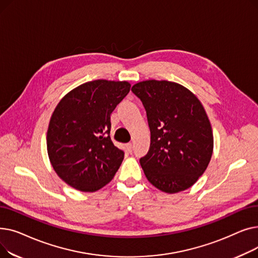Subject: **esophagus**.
I'll return each instance as SVG.
<instances>
[{
	"instance_id": "obj_1",
	"label": "esophagus",
	"mask_w": 258,
	"mask_h": 258,
	"mask_svg": "<svg viewBox=\"0 0 258 258\" xmlns=\"http://www.w3.org/2000/svg\"><path fill=\"white\" fill-rule=\"evenodd\" d=\"M125 147H126V150H127L128 153H132V151H133V144L132 143L125 144Z\"/></svg>"
}]
</instances>
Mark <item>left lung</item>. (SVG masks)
I'll list each match as a JSON object with an SVG mask.
<instances>
[{"label": "left lung", "instance_id": "obj_1", "mask_svg": "<svg viewBox=\"0 0 258 258\" xmlns=\"http://www.w3.org/2000/svg\"><path fill=\"white\" fill-rule=\"evenodd\" d=\"M151 130V146L140 159L145 177L166 194L191 187L206 170L213 152L208 116L196 95L167 80L134 85Z\"/></svg>", "mask_w": 258, "mask_h": 258}]
</instances>
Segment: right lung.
I'll return each instance as SVG.
<instances>
[{"mask_svg":"<svg viewBox=\"0 0 258 258\" xmlns=\"http://www.w3.org/2000/svg\"><path fill=\"white\" fill-rule=\"evenodd\" d=\"M130 89L127 81H89L68 93L54 110L48 156L58 177L77 190L102 188L123 161L124 152L110 137L111 114Z\"/></svg>","mask_w":258,"mask_h":258,"instance_id":"right-lung-1","label":"right lung"}]
</instances>
